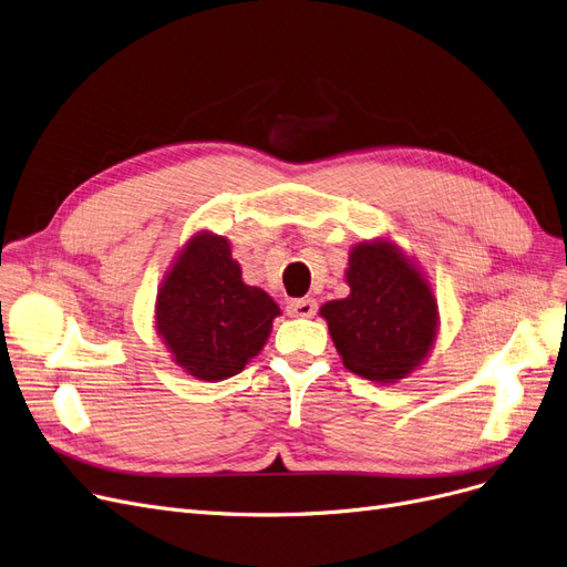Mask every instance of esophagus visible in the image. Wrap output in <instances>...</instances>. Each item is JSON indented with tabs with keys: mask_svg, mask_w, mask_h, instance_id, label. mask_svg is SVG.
<instances>
[{
	"mask_svg": "<svg viewBox=\"0 0 567 567\" xmlns=\"http://www.w3.org/2000/svg\"><path fill=\"white\" fill-rule=\"evenodd\" d=\"M317 312V301L315 299H293L287 303V315L289 317H312Z\"/></svg>",
	"mask_w": 567,
	"mask_h": 567,
	"instance_id": "obj_1",
	"label": "esophagus"
}]
</instances>
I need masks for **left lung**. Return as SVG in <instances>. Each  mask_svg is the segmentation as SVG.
<instances>
[{
	"mask_svg": "<svg viewBox=\"0 0 567 567\" xmlns=\"http://www.w3.org/2000/svg\"><path fill=\"white\" fill-rule=\"evenodd\" d=\"M344 278L350 297L319 308L344 368L373 382L410 375L437 331V303L424 276L396 245L375 240L352 248Z\"/></svg>",
	"mask_w": 567,
	"mask_h": 567,
	"instance_id": "8db88e82",
	"label": "left lung"
}]
</instances>
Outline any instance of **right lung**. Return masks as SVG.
I'll use <instances>...</instances> for the list:
<instances>
[{"label": "right lung", "mask_w": 567, "mask_h": 567, "mask_svg": "<svg viewBox=\"0 0 567 567\" xmlns=\"http://www.w3.org/2000/svg\"><path fill=\"white\" fill-rule=\"evenodd\" d=\"M278 315L264 289L243 282L229 240L215 234L189 238L157 293V331L168 352L206 382L240 373Z\"/></svg>", "instance_id": "obj_1"}]
</instances>
